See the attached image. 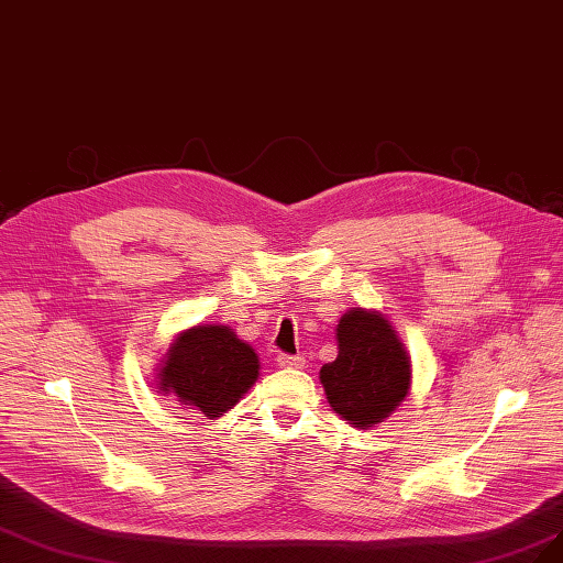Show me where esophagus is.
<instances>
[{
	"instance_id": "esophagus-1",
	"label": "esophagus",
	"mask_w": 563,
	"mask_h": 563,
	"mask_svg": "<svg viewBox=\"0 0 563 563\" xmlns=\"http://www.w3.org/2000/svg\"><path fill=\"white\" fill-rule=\"evenodd\" d=\"M277 365H279V367H294V369H302V367H305V357H302V355H288V353H279V355H277Z\"/></svg>"
}]
</instances>
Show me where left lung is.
<instances>
[{"label": "left lung", "instance_id": "obj_1", "mask_svg": "<svg viewBox=\"0 0 563 563\" xmlns=\"http://www.w3.org/2000/svg\"><path fill=\"white\" fill-rule=\"evenodd\" d=\"M340 353L321 367L334 413L355 427L388 418L411 386V360L393 325L376 311L351 309L336 325Z\"/></svg>", "mask_w": 563, "mask_h": 563}]
</instances>
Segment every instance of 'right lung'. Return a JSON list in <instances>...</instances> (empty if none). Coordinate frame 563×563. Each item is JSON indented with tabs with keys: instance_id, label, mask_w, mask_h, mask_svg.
Wrapping results in <instances>:
<instances>
[{
	"instance_id": "right-lung-1",
	"label": "right lung",
	"mask_w": 563,
	"mask_h": 563,
	"mask_svg": "<svg viewBox=\"0 0 563 563\" xmlns=\"http://www.w3.org/2000/svg\"><path fill=\"white\" fill-rule=\"evenodd\" d=\"M166 355L159 388L208 418L235 407L258 378V355L227 325H196L179 334Z\"/></svg>"
}]
</instances>
